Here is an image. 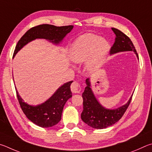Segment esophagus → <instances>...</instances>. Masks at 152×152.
Listing matches in <instances>:
<instances>
[{"label": "esophagus", "mask_w": 152, "mask_h": 152, "mask_svg": "<svg viewBox=\"0 0 152 152\" xmlns=\"http://www.w3.org/2000/svg\"><path fill=\"white\" fill-rule=\"evenodd\" d=\"M71 91L73 93H75V94L79 93L81 91V89L80 84H79L78 82L74 81L73 83L71 84Z\"/></svg>", "instance_id": "1"}]
</instances>
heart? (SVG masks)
I'll use <instances>...</instances> for the list:
<instances>
[{
	"label": "heart",
	"mask_w": 152,
	"mask_h": 152,
	"mask_svg": "<svg viewBox=\"0 0 152 152\" xmlns=\"http://www.w3.org/2000/svg\"><path fill=\"white\" fill-rule=\"evenodd\" d=\"M110 50V45L105 39L93 34H86L79 37L72 45L70 58L75 63L85 61V69L92 71L103 65Z\"/></svg>",
	"instance_id": "b5f03b06"
}]
</instances>
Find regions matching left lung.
I'll return each instance as SVG.
<instances>
[{"label":"left lung","instance_id":"1","mask_svg":"<svg viewBox=\"0 0 152 152\" xmlns=\"http://www.w3.org/2000/svg\"><path fill=\"white\" fill-rule=\"evenodd\" d=\"M115 34V41L110 49V55L121 52L133 51L139 60L138 55L133 42L128 37L118 29L112 28ZM87 87L82 94L83 110L81 118L83 122L95 129H104L118 122L121 118L131 102L132 95L127 102L116 109H107L101 104L91 88L90 78L86 80Z\"/></svg>","mask_w":152,"mask_h":152}]
</instances>
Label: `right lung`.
Segmentation results:
<instances>
[{"label": "right lung", "mask_w": 152, "mask_h": 152, "mask_svg": "<svg viewBox=\"0 0 152 152\" xmlns=\"http://www.w3.org/2000/svg\"><path fill=\"white\" fill-rule=\"evenodd\" d=\"M73 28V25L56 26L50 25H41L29 29L21 37L15 47L13 58L17 53L35 39H43L55 45H59L63 39ZM14 80V79H13ZM73 81L66 82L56 90L51 97L41 104L29 105L18 94L17 88V98L23 113L29 120L41 127H50L57 124L61 119L64 105L72 97L71 84Z\"/></svg>", "instance_id": "1"}]
</instances>
